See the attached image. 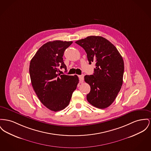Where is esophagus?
Returning a JSON list of instances; mask_svg holds the SVG:
<instances>
[{
  "label": "esophagus",
  "mask_w": 151,
  "mask_h": 151,
  "mask_svg": "<svg viewBox=\"0 0 151 151\" xmlns=\"http://www.w3.org/2000/svg\"><path fill=\"white\" fill-rule=\"evenodd\" d=\"M79 78L80 82H81V83H83V80H84V75H79Z\"/></svg>",
  "instance_id": "esophagus-1"
}]
</instances>
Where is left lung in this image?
<instances>
[{
    "mask_svg": "<svg viewBox=\"0 0 151 151\" xmlns=\"http://www.w3.org/2000/svg\"><path fill=\"white\" fill-rule=\"evenodd\" d=\"M75 43L86 52L89 64L96 65L93 75L84 76L91 87L87 99L93 106L106 108L114 101L123 84V58L115 46L101 36H89Z\"/></svg>",
    "mask_w": 151,
    "mask_h": 151,
    "instance_id": "8db88e82",
    "label": "left lung"
}]
</instances>
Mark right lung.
I'll use <instances>...</instances> for the list:
<instances>
[{
	"mask_svg": "<svg viewBox=\"0 0 151 151\" xmlns=\"http://www.w3.org/2000/svg\"><path fill=\"white\" fill-rule=\"evenodd\" d=\"M72 43L62 40L47 42L30 62V78L36 94L45 106L55 112L68 106L79 81L77 75L58 73L59 68L67 70L63 56Z\"/></svg>",
	"mask_w": 151,
	"mask_h": 151,
	"instance_id": "1",
	"label": "right lung"
}]
</instances>
